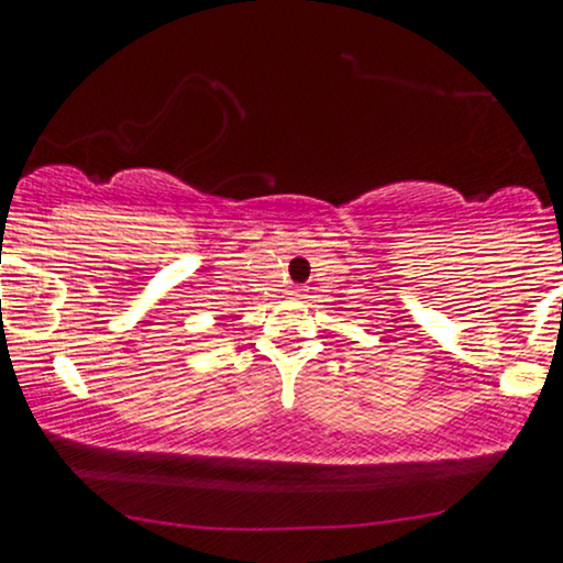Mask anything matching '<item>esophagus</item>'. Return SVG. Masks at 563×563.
Here are the masks:
<instances>
[{
	"instance_id": "obj_1",
	"label": "esophagus",
	"mask_w": 563,
	"mask_h": 563,
	"mask_svg": "<svg viewBox=\"0 0 563 563\" xmlns=\"http://www.w3.org/2000/svg\"><path fill=\"white\" fill-rule=\"evenodd\" d=\"M288 294H290V296H296V294H299V288H290V290H288Z\"/></svg>"
}]
</instances>
